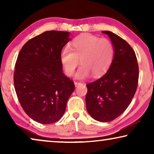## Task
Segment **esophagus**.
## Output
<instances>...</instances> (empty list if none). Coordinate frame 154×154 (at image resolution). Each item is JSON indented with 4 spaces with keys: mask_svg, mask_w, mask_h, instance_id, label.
<instances>
[{
    "mask_svg": "<svg viewBox=\"0 0 154 154\" xmlns=\"http://www.w3.org/2000/svg\"><path fill=\"white\" fill-rule=\"evenodd\" d=\"M74 84H75V87H78V86H79V85H81L82 83H78V82H75Z\"/></svg>",
    "mask_w": 154,
    "mask_h": 154,
    "instance_id": "34e87169",
    "label": "esophagus"
}]
</instances>
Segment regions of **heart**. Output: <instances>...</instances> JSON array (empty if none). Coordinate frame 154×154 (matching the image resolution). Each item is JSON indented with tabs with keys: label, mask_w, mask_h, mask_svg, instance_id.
Returning <instances> with one entry per match:
<instances>
[{
	"label": "heart",
	"mask_w": 154,
	"mask_h": 154,
	"mask_svg": "<svg viewBox=\"0 0 154 154\" xmlns=\"http://www.w3.org/2000/svg\"><path fill=\"white\" fill-rule=\"evenodd\" d=\"M114 57V48L110 41L97 35H81L70 43V49L64 48L60 54L61 64L66 74L72 75L81 62L75 74L76 79H85L92 74L99 77L104 74Z\"/></svg>",
	"instance_id": "heart-1"
}]
</instances>
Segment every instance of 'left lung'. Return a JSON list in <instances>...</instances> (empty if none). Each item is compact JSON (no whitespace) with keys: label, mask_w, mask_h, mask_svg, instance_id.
Listing matches in <instances>:
<instances>
[{"label":"left lung","mask_w":154,"mask_h":154,"mask_svg":"<svg viewBox=\"0 0 154 154\" xmlns=\"http://www.w3.org/2000/svg\"><path fill=\"white\" fill-rule=\"evenodd\" d=\"M108 35L114 48V57L105 74L86 85V109L100 122H109L121 115L135 94L139 79L136 54L129 44L111 31Z\"/></svg>","instance_id":"8db88e82"}]
</instances>
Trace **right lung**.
Listing matches in <instances>:
<instances>
[{
	"instance_id": "1",
	"label": "right lung",
	"mask_w": 154,
	"mask_h": 154,
	"mask_svg": "<svg viewBox=\"0 0 154 154\" xmlns=\"http://www.w3.org/2000/svg\"><path fill=\"white\" fill-rule=\"evenodd\" d=\"M69 35L67 31H45L27 41L18 54L14 88L25 113L38 123L59 121L74 91V83L63 73L60 60Z\"/></svg>"
}]
</instances>
